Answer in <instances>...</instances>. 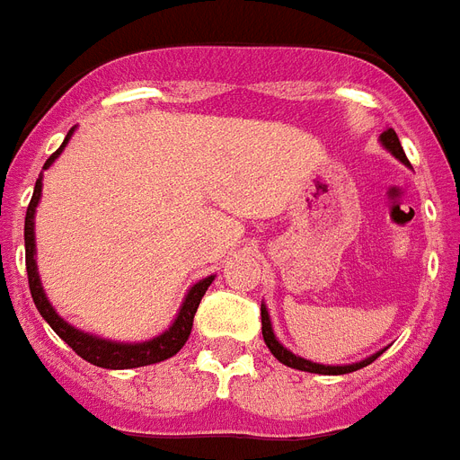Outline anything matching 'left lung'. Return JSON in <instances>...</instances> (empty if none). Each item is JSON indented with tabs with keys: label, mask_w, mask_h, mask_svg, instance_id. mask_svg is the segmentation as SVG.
<instances>
[{
	"label": "left lung",
	"mask_w": 460,
	"mask_h": 460,
	"mask_svg": "<svg viewBox=\"0 0 460 460\" xmlns=\"http://www.w3.org/2000/svg\"><path fill=\"white\" fill-rule=\"evenodd\" d=\"M380 145L387 149L394 159H399L403 164V166H411L409 159H406V154H403L402 149V142H399V137H396V132L392 130V128H387V130L382 132L380 135ZM261 332H263V341H266V347L270 349V354L278 358L280 363H285V366H289V368H296V370H304V373H318V376H344V373H354V370L358 368H366V366H370V363L376 361L377 356L385 351V349H380V351H376V354H370L368 358H363V361H356V363H349V366H325V363H314L308 361V358H301L299 354H292L285 344H282L278 337H275L273 332V323H270V315H268V308L266 304H261Z\"/></svg>",
	"instance_id": "8db88e82"
}]
</instances>
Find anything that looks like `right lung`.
I'll list each match as a JSON object with an SVG mask.
<instances>
[{
	"label": "right lung",
	"mask_w": 460,
	"mask_h": 460,
	"mask_svg": "<svg viewBox=\"0 0 460 460\" xmlns=\"http://www.w3.org/2000/svg\"><path fill=\"white\" fill-rule=\"evenodd\" d=\"M75 128L68 130L64 145L58 146L57 152L51 154L47 164H44L42 171L54 164V161L61 156V152L66 149V145L71 142ZM42 199V172H40L38 182H35V192H32V199L28 204V211H25V268H28V282H31V294L35 306H38L40 315L44 321L49 323V328L61 337V340L68 344V347L84 358L92 366H99V368L109 370H126V368H142V366H152V363H161L175 356L180 349L185 347L187 337L192 332V321L197 308H199L201 296L207 294L208 285L216 280V275H207L201 278L199 282H194L192 288L187 289L185 299L180 304L178 315L172 318L171 328L164 330L161 334L152 337V340L145 341H116L106 340V337H99V334L84 332V330L73 328L71 323L64 321L61 315L57 314V308L51 306V301L47 299L44 294L42 280H40L38 273V259H35V213H38V204Z\"/></svg>",
	"instance_id": "obj_1"
}]
</instances>
